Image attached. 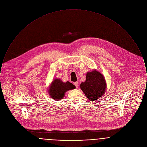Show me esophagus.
I'll list each match as a JSON object with an SVG mask.
<instances>
[{
    "instance_id": "34e87169",
    "label": "esophagus",
    "mask_w": 147,
    "mask_h": 147,
    "mask_svg": "<svg viewBox=\"0 0 147 147\" xmlns=\"http://www.w3.org/2000/svg\"><path fill=\"white\" fill-rule=\"evenodd\" d=\"M74 85H75V86H76V88H78V86H79V85H78V83L77 82H75V83H74Z\"/></svg>"
}]
</instances>
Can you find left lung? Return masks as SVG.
I'll return each instance as SVG.
<instances>
[{"label": "left lung", "instance_id": "1", "mask_svg": "<svg viewBox=\"0 0 147 147\" xmlns=\"http://www.w3.org/2000/svg\"><path fill=\"white\" fill-rule=\"evenodd\" d=\"M80 88L85 96L91 100H96L106 92V84L103 75L96 70L87 72L86 81Z\"/></svg>", "mask_w": 147, "mask_h": 147}]
</instances>
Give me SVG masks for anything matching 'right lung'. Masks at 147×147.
<instances>
[{
  "instance_id": "obj_1",
  "label": "right lung",
  "mask_w": 147,
  "mask_h": 147,
  "mask_svg": "<svg viewBox=\"0 0 147 147\" xmlns=\"http://www.w3.org/2000/svg\"><path fill=\"white\" fill-rule=\"evenodd\" d=\"M75 88V86L70 82H63L60 79L57 78L53 81L48 91L51 98L55 100H59L63 98L66 91Z\"/></svg>"
}]
</instances>
